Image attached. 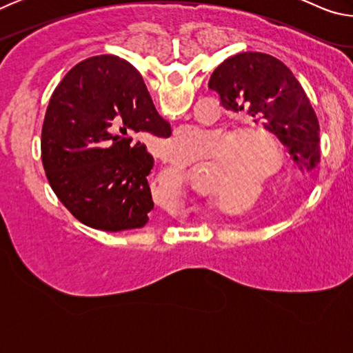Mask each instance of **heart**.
<instances>
[{
    "label": "heart",
    "instance_id": "1",
    "mask_svg": "<svg viewBox=\"0 0 353 353\" xmlns=\"http://www.w3.org/2000/svg\"><path fill=\"white\" fill-rule=\"evenodd\" d=\"M227 141L218 130L183 126L171 137L166 152L179 165H196L208 155L218 154ZM283 163L282 143L265 129L250 128L238 132L216 163L219 190L243 182H266Z\"/></svg>",
    "mask_w": 353,
    "mask_h": 353
}]
</instances>
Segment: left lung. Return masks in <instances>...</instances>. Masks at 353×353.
<instances>
[{
    "mask_svg": "<svg viewBox=\"0 0 353 353\" xmlns=\"http://www.w3.org/2000/svg\"><path fill=\"white\" fill-rule=\"evenodd\" d=\"M208 88L219 94L225 110L248 113L277 135L302 172L318 166V117L301 83L279 59L265 52H240L213 71Z\"/></svg>",
    "mask_w": 353,
    "mask_h": 353,
    "instance_id": "obj_1",
    "label": "left lung"
}]
</instances>
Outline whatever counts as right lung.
Returning a JSON list of instances; mask_svg holds the SVG:
<instances>
[{"mask_svg":"<svg viewBox=\"0 0 353 353\" xmlns=\"http://www.w3.org/2000/svg\"><path fill=\"white\" fill-rule=\"evenodd\" d=\"M171 135L141 74L117 56L85 59L56 87L41 129V160L52 191L82 224L140 229L154 208L152 155L139 140Z\"/></svg>","mask_w":353,"mask_h":353,"instance_id":"1","label":"right lung"}]
</instances>
